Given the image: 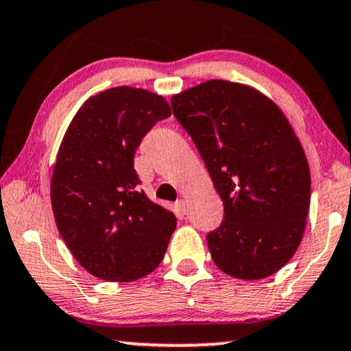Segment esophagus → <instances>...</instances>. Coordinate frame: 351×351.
Listing matches in <instances>:
<instances>
[{"instance_id":"obj_1","label":"esophagus","mask_w":351,"mask_h":351,"mask_svg":"<svg viewBox=\"0 0 351 351\" xmlns=\"http://www.w3.org/2000/svg\"><path fill=\"white\" fill-rule=\"evenodd\" d=\"M177 209H179V212L182 213V215H186V212H188L186 201H185V199H180V201H177Z\"/></svg>"}]
</instances>
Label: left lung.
I'll return each instance as SVG.
<instances>
[{"mask_svg":"<svg viewBox=\"0 0 351 351\" xmlns=\"http://www.w3.org/2000/svg\"><path fill=\"white\" fill-rule=\"evenodd\" d=\"M223 201L221 225L207 234L228 276L260 280L291 260L311 206V171L287 117L255 88L228 80L172 96Z\"/></svg>","mask_w":351,"mask_h":351,"instance_id":"obj_1","label":"left lung"}]
</instances>
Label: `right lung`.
I'll use <instances>...</instances> for the list:
<instances>
[{
  "mask_svg": "<svg viewBox=\"0 0 351 351\" xmlns=\"http://www.w3.org/2000/svg\"><path fill=\"white\" fill-rule=\"evenodd\" d=\"M169 115L163 96L109 88L85 101L60 145L50 184L55 221L77 263L101 280H138L163 260L177 218L139 190L134 154Z\"/></svg>",
  "mask_w": 351,
  "mask_h": 351,
  "instance_id": "obj_1",
  "label": "right lung"
}]
</instances>
